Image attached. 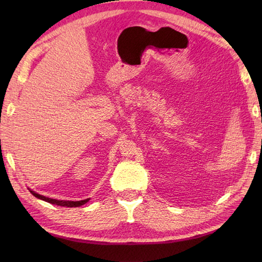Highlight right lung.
I'll use <instances>...</instances> for the list:
<instances>
[{"label": "right lung", "instance_id": "right-lung-1", "mask_svg": "<svg viewBox=\"0 0 262 262\" xmlns=\"http://www.w3.org/2000/svg\"><path fill=\"white\" fill-rule=\"evenodd\" d=\"M29 189V188H28ZM29 191L38 199H41L43 202H47V203H51L53 205H57V206H63V207H80V206L86 204L90 198L88 199H83V200H76V202H73V200H58V199H53V198H49V197H45L42 196V194H39L36 191L31 190L29 189Z\"/></svg>", "mask_w": 262, "mask_h": 262}]
</instances>
